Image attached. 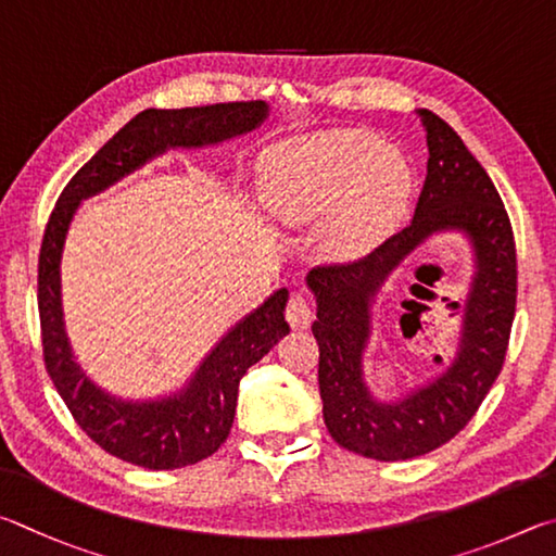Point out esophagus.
Listing matches in <instances>:
<instances>
[{
    "mask_svg": "<svg viewBox=\"0 0 556 556\" xmlns=\"http://www.w3.org/2000/svg\"><path fill=\"white\" fill-rule=\"evenodd\" d=\"M286 319L290 323L293 329H307L313 325L315 319V309L313 303L305 295H293L288 300V307H286Z\"/></svg>",
    "mask_w": 556,
    "mask_h": 556,
    "instance_id": "34e87169",
    "label": "esophagus"
}]
</instances>
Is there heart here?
<instances>
[{
    "label": "heart",
    "instance_id": "obj_1",
    "mask_svg": "<svg viewBox=\"0 0 556 556\" xmlns=\"http://www.w3.org/2000/svg\"><path fill=\"white\" fill-rule=\"evenodd\" d=\"M263 180L268 204L286 222L323 217L346 198L337 243L358 251L403 207L410 173L374 134L344 131L273 151Z\"/></svg>",
    "mask_w": 556,
    "mask_h": 556
}]
</instances>
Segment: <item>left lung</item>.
I'll list each match as a JSON object with an SVG mask.
<instances>
[{"mask_svg": "<svg viewBox=\"0 0 556 556\" xmlns=\"http://www.w3.org/2000/svg\"><path fill=\"white\" fill-rule=\"evenodd\" d=\"M417 114L430 159L413 222L364 258L307 273L317 300L313 334L325 425L339 446L378 462L415 459L469 425L503 368L518 298L515 239L498 190L450 124L430 110ZM440 230L464 232L477 266L467 300L457 304L463 315L457 354L434 382L383 404L363 378L370 305L387 276Z\"/></svg>", "mask_w": 556, "mask_h": 556, "instance_id": "obj_1", "label": "left lung"}]
</instances>
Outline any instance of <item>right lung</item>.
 Wrapping results in <instances>:
<instances>
[{"mask_svg":"<svg viewBox=\"0 0 556 556\" xmlns=\"http://www.w3.org/2000/svg\"><path fill=\"white\" fill-rule=\"evenodd\" d=\"M266 116L268 104L261 100L143 110L73 175L48 219L38 256V313L46 371L83 432L116 459L165 471L198 464L217 452L229 437L243 374L290 332L286 323L288 290H276L266 303L231 327L194 368L182 391L159 401H122L104 393L83 374L65 334L61 258L75 210L83 200L106 190L168 149H202L227 141L253 131Z\"/></svg>","mask_w":556,"mask_h":556,"instance_id":"add662e5","label":"right lung"}]
</instances>
